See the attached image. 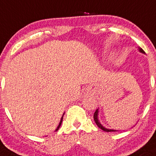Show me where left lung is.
Instances as JSON below:
<instances>
[{"mask_svg":"<svg viewBox=\"0 0 156 156\" xmlns=\"http://www.w3.org/2000/svg\"><path fill=\"white\" fill-rule=\"evenodd\" d=\"M139 51L140 52V53H144V54L146 53H145V51H144V50H142V48H140V47H139ZM93 118H94V121H95V122L96 123V125H97V126L99 127V128L101 129H103V131H105V132H116V131H118V130L111 129L106 128V127L103 126L102 125L101 123H100V122H99V109H96V112H94V115H93Z\"/></svg>","mask_w":156,"mask_h":156,"instance_id":"left-lung-1","label":"left lung"}]
</instances>
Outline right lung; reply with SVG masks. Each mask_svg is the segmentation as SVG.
I'll use <instances>...</instances> for the list:
<instances>
[{
    "label": "right lung",
    "mask_w": 156,
    "mask_h": 156,
    "mask_svg": "<svg viewBox=\"0 0 156 156\" xmlns=\"http://www.w3.org/2000/svg\"><path fill=\"white\" fill-rule=\"evenodd\" d=\"M64 113L65 112H63V115H62V117H61V119H60V123H59V125H58V126L57 127V129H55V131L54 132H57V130L59 129H60V126H61V123H62V121H63V115H64Z\"/></svg>",
    "instance_id": "obj_1"
}]
</instances>
